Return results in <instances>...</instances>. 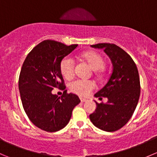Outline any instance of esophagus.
I'll return each instance as SVG.
<instances>
[{"label": "esophagus", "mask_w": 157, "mask_h": 157, "mask_svg": "<svg viewBox=\"0 0 157 157\" xmlns=\"http://www.w3.org/2000/svg\"><path fill=\"white\" fill-rule=\"evenodd\" d=\"M80 101H81V102H86L87 101V99H83V98H80Z\"/></svg>", "instance_id": "34e87169"}]
</instances>
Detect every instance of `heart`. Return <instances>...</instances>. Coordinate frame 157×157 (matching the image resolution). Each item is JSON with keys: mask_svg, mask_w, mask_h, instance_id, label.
<instances>
[{"mask_svg": "<svg viewBox=\"0 0 157 157\" xmlns=\"http://www.w3.org/2000/svg\"><path fill=\"white\" fill-rule=\"evenodd\" d=\"M80 58L86 62L90 68L95 71H101L105 65V58L95 52H86L80 55ZM60 71L63 77L67 80L73 78L74 76V62L71 58L65 57L60 62ZM95 83L91 80H77L70 84V90L72 93L80 96H86L92 90H94Z\"/></svg>", "mask_w": 157, "mask_h": 157, "instance_id": "1", "label": "heart"}]
</instances>
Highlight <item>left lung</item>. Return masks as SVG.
Returning a JSON list of instances; mask_svg holds the SVG:
<instances>
[{"instance_id":"8db88e82","label":"left lung","mask_w":157,"mask_h":157,"mask_svg":"<svg viewBox=\"0 0 157 157\" xmlns=\"http://www.w3.org/2000/svg\"><path fill=\"white\" fill-rule=\"evenodd\" d=\"M102 48L112 61L113 70L106 84L94 95L106 97V103H96L90 119L96 128L113 132L118 131L132 116L140 94V77L135 63L122 48L115 44L99 43L91 45Z\"/></svg>"}]
</instances>
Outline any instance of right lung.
Segmentation results:
<instances>
[{"label": "right lung", "instance_id": "1", "mask_svg": "<svg viewBox=\"0 0 157 157\" xmlns=\"http://www.w3.org/2000/svg\"><path fill=\"white\" fill-rule=\"evenodd\" d=\"M77 47L45 40L28 54L22 66L19 77L22 104L30 121L43 131L55 132L64 128L80 102L77 95L67 90L60 97L52 93L54 88L65 89L60 62Z\"/></svg>", "mask_w": 157, "mask_h": 157}]
</instances>
